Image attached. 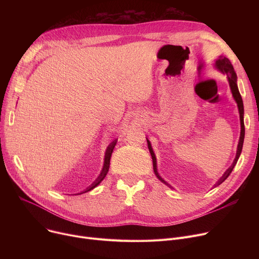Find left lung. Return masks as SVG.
<instances>
[{
  "instance_id": "left-lung-1",
  "label": "left lung",
  "mask_w": 259,
  "mask_h": 259,
  "mask_svg": "<svg viewBox=\"0 0 259 259\" xmlns=\"http://www.w3.org/2000/svg\"><path fill=\"white\" fill-rule=\"evenodd\" d=\"M214 67L216 68L217 70L221 71L222 73L226 74L227 75V78H228V81H229V86H230V89H231V92H232V97L234 99V101L236 102L237 104V107H238V112H239V119H240V137H239V142H238V145H237V150H236V156L233 160V164L231 165L226 171L225 173L223 174L222 178L217 181V183L214 185V188L220 186L222 183H224L227 179L228 176L231 174V172H232L233 168L235 167L236 162L240 156V153H241V150H242V145H243V140H244V124H243V103H242V99H241V95L239 93V90H238V87H237V75L234 71V68L232 66V64H231V62L229 61V59H227L226 57H223L221 56L219 59H217L214 63ZM147 139V138H146ZM147 144H148V148H149V151H150V154H151V157H152V161H153V171H154V174L156 175V178L161 182L164 183L166 186H168L169 188L171 189H174L171 185H169L164 179L161 178V176L159 175L158 171H157V162H156V157H155V154L153 152V149H152V146H151V143L150 141H149L147 139Z\"/></svg>"
}]
</instances>
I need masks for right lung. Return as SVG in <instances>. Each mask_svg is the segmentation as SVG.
<instances>
[{
	"instance_id": "obj_1",
	"label": "right lung",
	"mask_w": 259,
	"mask_h": 259,
	"mask_svg": "<svg viewBox=\"0 0 259 259\" xmlns=\"http://www.w3.org/2000/svg\"><path fill=\"white\" fill-rule=\"evenodd\" d=\"M116 142H117V140L112 141L110 144H109V146L107 147L106 152H105V157H104V165H103V168H102V171H101L100 175L98 176V179L95 180L87 189H85L84 191H81V192L78 193V194H83V193H86V192H88V191H91L92 189H94L95 187L99 186V185L103 182V180L106 178V175H107V173H108V171H109V166H110L111 154H112V152H113V149H114V147H115V145H116ZM75 195H77V194H75Z\"/></svg>"
}]
</instances>
